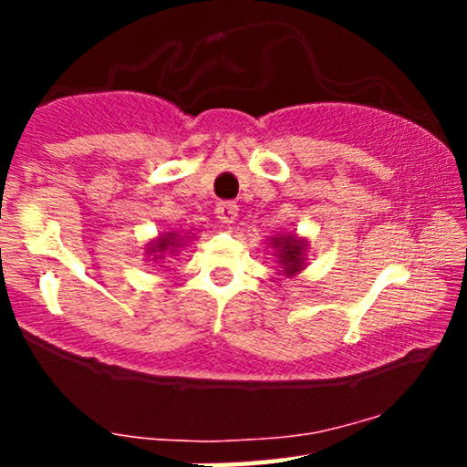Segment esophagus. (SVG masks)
Segmentation results:
<instances>
[{
    "instance_id": "1",
    "label": "esophagus",
    "mask_w": 467,
    "mask_h": 467,
    "mask_svg": "<svg viewBox=\"0 0 467 467\" xmlns=\"http://www.w3.org/2000/svg\"><path fill=\"white\" fill-rule=\"evenodd\" d=\"M239 215V206L234 202H222L217 206V219L222 223H226V226H230V223H234V219H237Z\"/></svg>"
}]
</instances>
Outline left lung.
I'll return each mask as SVG.
<instances>
[{"instance_id":"obj_1","label":"left lung","mask_w":467,"mask_h":467,"mask_svg":"<svg viewBox=\"0 0 467 467\" xmlns=\"http://www.w3.org/2000/svg\"><path fill=\"white\" fill-rule=\"evenodd\" d=\"M267 248L272 250V256L276 259V264L281 265V272L278 275L294 276L298 272L307 267V239L298 237L296 233H278L272 234L267 239Z\"/></svg>"}]
</instances>
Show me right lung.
Masks as SVG:
<instances>
[{"label": "right lung", "mask_w": 467, "mask_h": 467, "mask_svg": "<svg viewBox=\"0 0 467 467\" xmlns=\"http://www.w3.org/2000/svg\"><path fill=\"white\" fill-rule=\"evenodd\" d=\"M189 230L186 233H178V230H171V233H162L158 234V237L151 239L147 244V256H151L149 261H155V264H160V261H164L166 256L175 254L180 248H184L186 241H189L191 237Z\"/></svg>", "instance_id": "obj_1"}]
</instances>
